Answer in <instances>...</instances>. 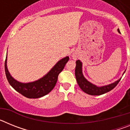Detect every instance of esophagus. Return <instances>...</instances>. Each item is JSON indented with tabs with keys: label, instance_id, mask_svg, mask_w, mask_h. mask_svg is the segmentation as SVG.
<instances>
[{
	"label": "esophagus",
	"instance_id": "1",
	"mask_svg": "<svg viewBox=\"0 0 130 130\" xmlns=\"http://www.w3.org/2000/svg\"><path fill=\"white\" fill-rule=\"evenodd\" d=\"M72 57H73V59H76V58H77V57H76V56H75V55H74V54H73V55H72Z\"/></svg>",
	"mask_w": 130,
	"mask_h": 130
}]
</instances>
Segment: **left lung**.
I'll return each mask as SVG.
<instances>
[{"instance_id":"1","label":"left lung","mask_w":130,"mask_h":130,"mask_svg":"<svg viewBox=\"0 0 130 130\" xmlns=\"http://www.w3.org/2000/svg\"><path fill=\"white\" fill-rule=\"evenodd\" d=\"M118 32L120 33V30L118 28ZM83 64L81 62V60H77L76 61V66H75V78H76L77 82L79 85V87L81 88V90L84 92L87 93L89 95H92V96H100V95L104 94L105 93L109 92L110 90H112L117 85V84L119 83V81H120L122 77L118 79L117 81H115L112 83L109 84L107 85L101 86V87H98L96 85H94L90 81H88L87 79H86L83 75ZM126 71H124L122 74L124 75V73H125Z\"/></svg>"}]
</instances>
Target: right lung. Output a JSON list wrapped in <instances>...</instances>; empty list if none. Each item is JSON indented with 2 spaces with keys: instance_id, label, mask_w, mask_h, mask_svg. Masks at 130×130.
I'll list each match as a JSON object with an SVG mask.
<instances>
[{
  "instance_id": "add662e5",
  "label": "right lung",
  "mask_w": 130,
  "mask_h": 130,
  "mask_svg": "<svg viewBox=\"0 0 130 130\" xmlns=\"http://www.w3.org/2000/svg\"><path fill=\"white\" fill-rule=\"evenodd\" d=\"M69 60V57L62 58L44 76L36 81L29 83H21L17 81L9 72L7 67V55L5 60V72L10 85L23 96L28 98H39L49 94L57 83L58 74L62 71Z\"/></svg>"
}]
</instances>
